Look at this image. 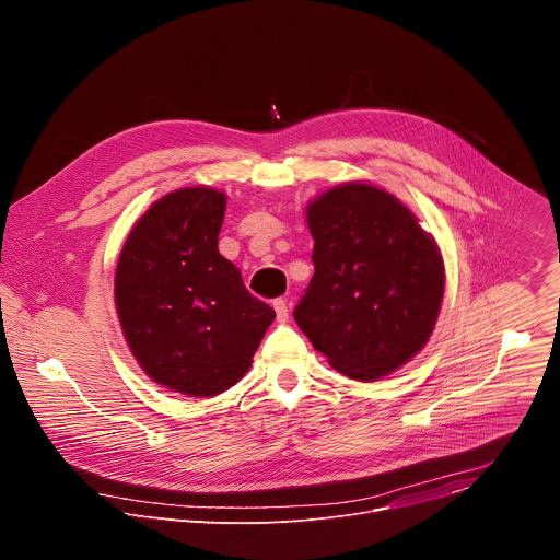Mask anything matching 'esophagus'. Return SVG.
Segmentation results:
<instances>
[{
  "label": "esophagus",
  "mask_w": 560,
  "mask_h": 560,
  "mask_svg": "<svg viewBox=\"0 0 560 560\" xmlns=\"http://www.w3.org/2000/svg\"><path fill=\"white\" fill-rule=\"evenodd\" d=\"M272 307H275V312H277V322H279V324H285L288 316H290V312H288V301H285V299H275Z\"/></svg>",
  "instance_id": "1"
}]
</instances>
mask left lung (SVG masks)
I'll return each instance as SVG.
<instances>
[{
  "label": "left lung",
  "instance_id": "1",
  "mask_svg": "<svg viewBox=\"0 0 560 560\" xmlns=\"http://www.w3.org/2000/svg\"><path fill=\"white\" fill-rule=\"evenodd\" d=\"M314 275L294 322L330 365L374 381L430 339L443 299L434 238L396 197L348 184L307 206Z\"/></svg>",
  "mask_w": 560,
  "mask_h": 560
}]
</instances>
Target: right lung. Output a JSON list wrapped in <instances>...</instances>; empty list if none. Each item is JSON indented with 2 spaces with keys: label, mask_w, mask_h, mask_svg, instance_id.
Listing matches in <instances>:
<instances>
[{
  "label": "right lung",
  "mask_w": 560,
  "mask_h": 560,
  "mask_svg": "<svg viewBox=\"0 0 560 560\" xmlns=\"http://www.w3.org/2000/svg\"><path fill=\"white\" fill-rule=\"evenodd\" d=\"M225 195L184 188L132 228L115 277L126 341L143 372L175 392L214 396L234 385L275 318L219 255Z\"/></svg>",
  "instance_id": "1"
}]
</instances>
